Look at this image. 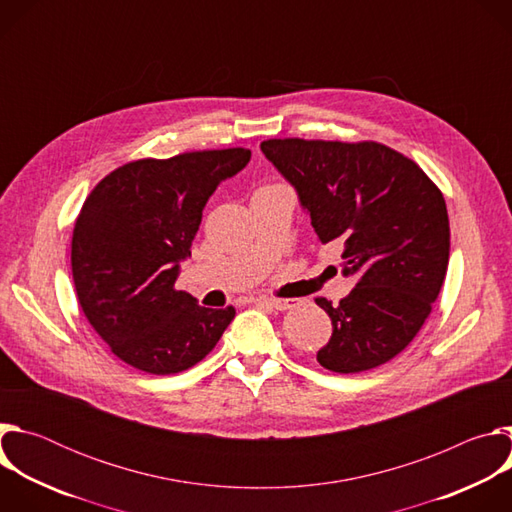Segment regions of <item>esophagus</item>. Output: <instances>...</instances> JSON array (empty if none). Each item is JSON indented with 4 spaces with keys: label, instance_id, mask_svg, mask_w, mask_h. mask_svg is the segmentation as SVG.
Listing matches in <instances>:
<instances>
[{
    "label": "esophagus",
    "instance_id": "34e87169",
    "mask_svg": "<svg viewBox=\"0 0 512 512\" xmlns=\"http://www.w3.org/2000/svg\"><path fill=\"white\" fill-rule=\"evenodd\" d=\"M259 304L271 308V310H277V312H283V310H289L294 308V300H281V298H259Z\"/></svg>",
    "mask_w": 512,
    "mask_h": 512
}]
</instances>
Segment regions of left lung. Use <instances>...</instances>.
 Here are the masks:
<instances>
[{
  "label": "left lung",
  "mask_w": 512,
  "mask_h": 512,
  "mask_svg": "<svg viewBox=\"0 0 512 512\" xmlns=\"http://www.w3.org/2000/svg\"><path fill=\"white\" fill-rule=\"evenodd\" d=\"M261 152L296 188L322 243L340 241L342 273L356 287L334 308L316 358L352 375L381 367L421 330L450 259L446 200L425 172L377 141L267 139Z\"/></svg>",
  "instance_id": "8db88e82"
}]
</instances>
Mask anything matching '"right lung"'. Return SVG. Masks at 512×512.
<instances>
[{
	"mask_svg": "<svg viewBox=\"0 0 512 512\" xmlns=\"http://www.w3.org/2000/svg\"><path fill=\"white\" fill-rule=\"evenodd\" d=\"M249 160L243 148L137 160L87 196L72 233V279L95 332L133 369L182 373L233 322V306L204 308L174 283L208 198Z\"/></svg>",
	"mask_w": 512,
	"mask_h": 512,
	"instance_id": "add662e5",
	"label": "right lung"
}]
</instances>
